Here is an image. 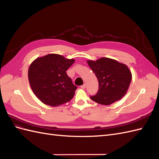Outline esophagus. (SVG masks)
Returning a JSON list of instances; mask_svg holds the SVG:
<instances>
[{
    "instance_id": "1",
    "label": "esophagus",
    "mask_w": 159,
    "mask_h": 159,
    "mask_svg": "<svg viewBox=\"0 0 159 159\" xmlns=\"http://www.w3.org/2000/svg\"><path fill=\"white\" fill-rule=\"evenodd\" d=\"M85 88H86V84H84V85H82L81 86V89H85Z\"/></svg>"
}]
</instances>
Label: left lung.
Returning <instances> with one entry per match:
<instances>
[{
    "mask_svg": "<svg viewBox=\"0 0 159 159\" xmlns=\"http://www.w3.org/2000/svg\"><path fill=\"white\" fill-rule=\"evenodd\" d=\"M99 82V89L94 96L95 102L109 105L121 99L126 94L132 79L127 66L117 60L102 57L96 61H87Z\"/></svg>",
    "mask_w": 159,
    "mask_h": 159,
    "instance_id": "8db88e82",
    "label": "left lung"
}]
</instances>
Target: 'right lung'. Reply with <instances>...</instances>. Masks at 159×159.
I'll list each match as a JSON object with an SVG mask.
<instances>
[{
	"label": "right lung",
	"mask_w": 159,
	"mask_h": 159,
	"mask_svg": "<svg viewBox=\"0 0 159 159\" xmlns=\"http://www.w3.org/2000/svg\"><path fill=\"white\" fill-rule=\"evenodd\" d=\"M74 61L59 54H50L32 62L28 80L34 93L43 103L56 107L74 98L77 87L66 71Z\"/></svg>",
	"instance_id": "add662e5"
}]
</instances>
